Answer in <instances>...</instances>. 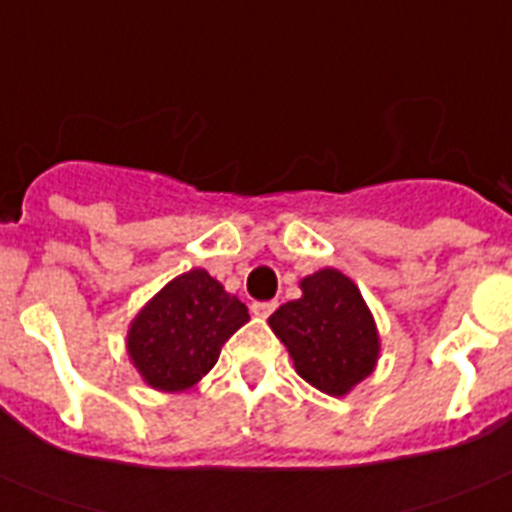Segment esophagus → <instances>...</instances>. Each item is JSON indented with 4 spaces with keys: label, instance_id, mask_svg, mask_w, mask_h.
<instances>
[{
    "label": "esophagus",
    "instance_id": "34e87169",
    "mask_svg": "<svg viewBox=\"0 0 512 512\" xmlns=\"http://www.w3.org/2000/svg\"><path fill=\"white\" fill-rule=\"evenodd\" d=\"M274 308H277V301H256V303H253V306H251V311H253V314H256V316H261V319H266V316L272 314Z\"/></svg>",
    "mask_w": 512,
    "mask_h": 512
}]
</instances>
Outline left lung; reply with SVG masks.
<instances>
[{"mask_svg":"<svg viewBox=\"0 0 512 512\" xmlns=\"http://www.w3.org/2000/svg\"><path fill=\"white\" fill-rule=\"evenodd\" d=\"M298 301L269 316L274 335L290 350L295 371L327 395H345L374 371L379 337L358 287L337 269L301 282Z\"/></svg>","mask_w":512,"mask_h":512,"instance_id":"obj_1","label":"left lung"}]
</instances>
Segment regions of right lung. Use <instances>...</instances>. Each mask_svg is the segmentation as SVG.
Wrapping results in <instances>:
<instances>
[{
  "instance_id": "add662e5",
  "label": "right lung",
  "mask_w": 512,
  "mask_h": 512,
  "mask_svg": "<svg viewBox=\"0 0 512 512\" xmlns=\"http://www.w3.org/2000/svg\"><path fill=\"white\" fill-rule=\"evenodd\" d=\"M248 322L246 303L204 269H190L151 298L128 332L141 377L164 392L188 390L217 363L219 350Z\"/></svg>"
}]
</instances>
